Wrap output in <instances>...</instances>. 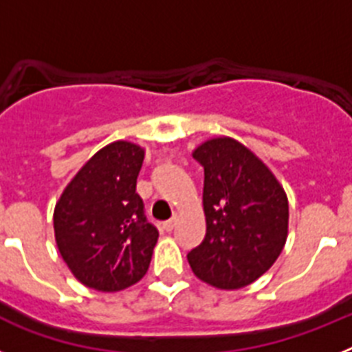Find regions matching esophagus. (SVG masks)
Segmentation results:
<instances>
[{"mask_svg":"<svg viewBox=\"0 0 352 352\" xmlns=\"http://www.w3.org/2000/svg\"><path fill=\"white\" fill-rule=\"evenodd\" d=\"M176 222H178V217H176V214H174L173 219L167 220V222H164V226H162V227H164V231H167V232L173 231L174 227H176Z\"/></svg>","mask_w":352,"mask_h":352,"instance_id":"34e87169","label":"esophagus"}]
</instances>
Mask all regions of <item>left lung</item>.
<instances>
[{
	"label": "left lung",
	"instance_id": "1",
	"mask_svg": "<svg viewBox=\"0 0 352 352\" xmlns=\"http://www.w3.org/2000/svg\"><path fill=\"white\" fill-rule=\"evenodd\" d=\"M192 155L204 167L206 236L186 259L206 284L241 289L280 256L287 239V195L268 166L236 139H210Z\"/></svg>",
	"mask_w": 352,
	"mask_h": 352
}]
</instances>
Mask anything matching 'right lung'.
Segmentation results:
<instances>
[{"label":"right lung","mask_w":352,"mask_h":352,"mask_svg":"<svg viewBox=\"0 0 352 352\" xmlns=\"http://www.w3.org/2000/svg\"><path fill=\"white\" fill-rule=\"evenodd\" d=\"M142 160L141 146L111 142L80 167L56 203V245L86 287L116 292L148 272L158 231L135 192Z\"/></svg>","instance_id":"obj_1"}]
</instances>
